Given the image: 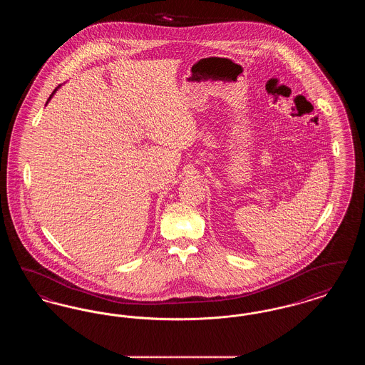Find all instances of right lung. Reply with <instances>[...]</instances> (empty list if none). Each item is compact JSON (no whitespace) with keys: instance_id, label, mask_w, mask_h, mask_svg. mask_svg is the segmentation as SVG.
I'll return each instance as SVG.
<instances>
[{"instance_id":"1","label":"right lung","mask_w":365,"mask_h":365,"mask_svg":"<svg viewBox=\"0 0 365 365\" xmlns=\"http://www.w3.org/2000/svg\"><path fill=\"white\" fill-rule=\"evenodd\" d=\"M58 87H60V85H58V86L56 87V88H54V90H53V93H52V94H51V97H49V98H48V101H49V100H51V98H52L53 94H54V93H56V90H57V88H58ZM46 104H48V103H46Z\"/></svg>"}]
</instances>
